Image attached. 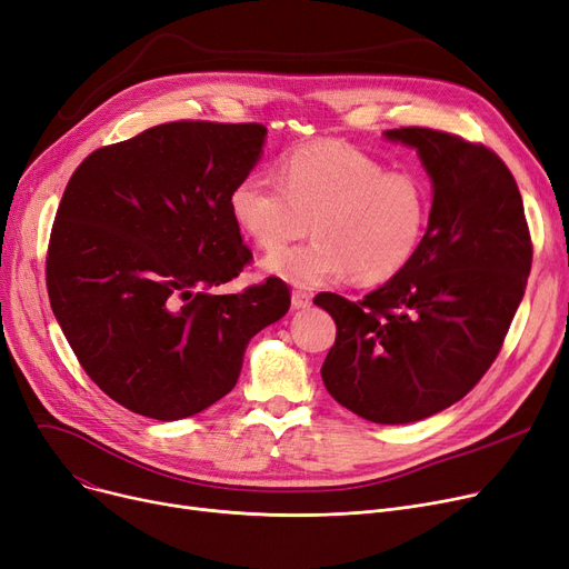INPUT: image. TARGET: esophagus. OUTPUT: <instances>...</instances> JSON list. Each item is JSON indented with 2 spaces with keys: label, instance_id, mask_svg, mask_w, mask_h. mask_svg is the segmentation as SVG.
<instances>
[{
  "label": "esophagus",
  "instance_id": "34e87169",
  "mask_svg": "<svg viewBox=\"0 0 569 569\" xmlns=\"http://www.w3.org/2000/svg\"><path fill=\"white\" fill-rule=\"evenodd\" d=\"M310 303H312V293H310V291L293 289V293H291V306H293L296 310H306Z\"/></svg>",
  "mask_w": 569,
  "mask_h": 569
}]
</instances>
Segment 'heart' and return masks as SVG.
<instances>
[{
    "label": "heart",
    "mask_w": 569,
    "mask_h": 569,
    "mask_svg": "<svg viewBox=\"0 0 569 569\" xmlns=\"http://www.w3.org/2000/svg\"><path fill=\"white\" fill-rule=\"evenodd\" d=\"M236 224L261 250H279L313 220L318 236L268 257L276 276L317 287L351 273L361 284L396 278L419 252L432 189L415 171H387L380 159L347 143L319 141L280 159V182L242 176L229 194Z\"/></svg>",
    "instance_id": "b5f03b06"
}]
</instances>
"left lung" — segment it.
I'll list each match as a JSON object with an SVG mask.
<instances>
[{
	"label": "left lung",
	"instance_id": "8db88e82",
	"mask_svg": "<svg viewBox=\"0 0 569 569\" xmlns=\"http://www.w3.org/2000/svg\"><path fill=\"white\" fill-rule=\"evenodd\" d=\"M417 148L432 208L415 259L385 287L347 301L319 293L336 321L321 366L329 393L375 423H410L475 389L500 355L532 263L521 192L483 143L430 127L389 129Z\"/></svg>",
	"mask_w": 569,
	"mask_h": 569
}]
</instances>
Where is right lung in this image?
<instances>
[{
    "label": "right lung",
    "instance_id": "add662e5",
    "mask_svg": "<svg viewBox=\"0 0 569 569\" xmlns=\"http://www.w3.org/2000/svg\"><path fill=\"white\" fill-rule=\"evenodd\" d=\"M259 122L178 120L90 152L67 182L46 287L90 380L122 408L176 421L238 382L252 336L287 315L270 276L212 293L252 261L229 194L259 159Z\"/></svg>",
    "mask_w": 569,
    "mask_h": 569
}]
</instances>
